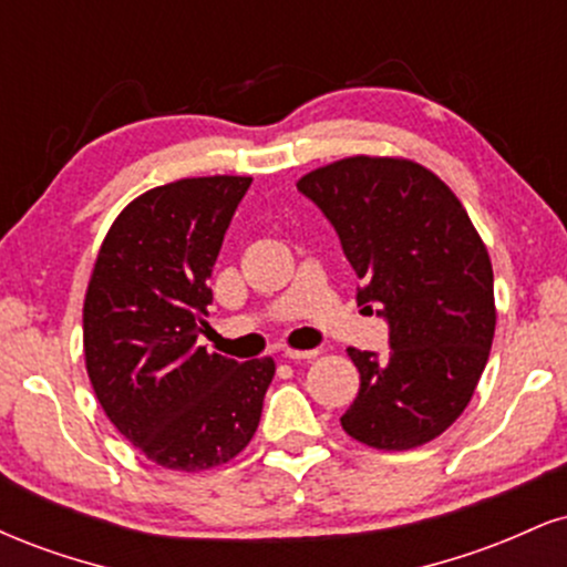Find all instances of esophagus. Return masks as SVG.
<instances>
[{"mask_svg": "<svg viewBox=\"0 0 567 567\" xmlns=\"http://www.w3.org/2000/svg\"><path fill=\"white\" fill-rule=\"evenodd\" d=\"M320 354L317 349H285V360H292V362H301V360H315V357Z\"/></svg>", "mask_w": 567, "mask_h": 567, "instance_id": "obj_1", "label": "esophagus"}]
</instances>
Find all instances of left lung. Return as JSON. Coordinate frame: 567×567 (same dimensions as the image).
Returning <instances> with one entry per match:
<instances>
[{
  "instance_id": "left-lung-1",
  "label": "left lung",
  "mask_w": 567,
  "mask_h": 567,
  "mask_svg": "<svg viewBox=\"0 0 567 567\" xmlns=\"http://www.w3.org/2000/svg\"><path fill=\"white\" fill-rule=\"evenodd\" d=\"M362 279L357 303L389 320L386 360L347 349L360 392L341 426L375 451L440 437L470 405L496 333L487 247L451 186L405 157L354 154L298 181ZM373 311V309H370Z\"/></svg>"
}]
</instances>
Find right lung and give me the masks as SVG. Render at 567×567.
Here are the masks:
<instances>
[{"label": "right lung", "instance_id": "add662e5", "mask_svg": "<svg viewBox=\"0 0 567 567\" xmlns=\"http://www.w3.org/2000/svg\"><path fill=\"white\" fill-rule=\"evenodd\" d=\"M250 175L148 188L103 237L82 309L84 368L106 419L148 461L207 472L247 447L275 360L199 347L207 288Z\"/></svg>", "mask_w": 567, "mask_h": 567}]
</instances>
